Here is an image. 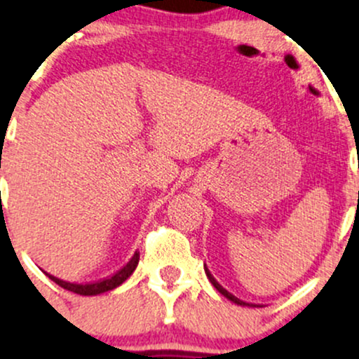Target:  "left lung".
<instances>
[{"label": "left lung", "instance_id": "obj_1", "mask_svg": "<svg viewBox=\"0 0 359 359\" xmlns=\"http://www.w3.org/2000/svg\"><path fill=\"white\" fill-rule=\"evenodd\" d=\"M205 271H206V277H208V278H210V282H211V284H213V287H215V289H217V290H218V292H220V294H222V296H225V297H227V299H230V301H232V303H236V304H241V306H249V304H248V303H244V301H241V299H239V297H236V296H233V294H230L227 289H224V287H222V285H220V284H218V282H217V280H215V277H213V275H211V273H210V270H208V269H206V265H205Z\"/></svg>", "mask_w": 359, "mask_h": 359}]
</instances>
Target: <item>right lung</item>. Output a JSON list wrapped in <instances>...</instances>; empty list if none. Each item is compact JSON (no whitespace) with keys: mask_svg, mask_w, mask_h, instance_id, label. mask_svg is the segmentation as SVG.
Returning <instances> with one entry per match:
<instances>
[{"mask_svg":"<svg viewBox=\"0 0 359 359\" xmlns=\"http://www.w3.org/2000/svg\"><path fill=\"white\" fill-rule=\"evenodd\" d=\"M137 263H139V252L135 251V255L132 256L130 262L127 263L123 269H120L118 271H116L115 275H111V277H108V278H103V280L89 282V284H70V282H65V280H62V278L53 277V275H50V273H48V277H50L55 284H58L60 287L70 290V292L81 294V296H96V294L108 292V290L118 287L120 284H123V282L130 277L132 271L135 270Z\"/></svg>","mask_w":359,"mask_h":359,"instance_id":"right-lung-1","label":"right lung"}]
</instances>
